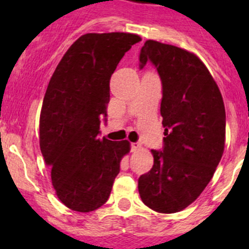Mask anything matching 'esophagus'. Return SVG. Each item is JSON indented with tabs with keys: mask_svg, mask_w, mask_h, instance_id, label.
<instances>
[{
	"mask_svg": "<svg viewBox=\"0 0 249 249\" xmlns=\"http://www.w3.org/2000/svg\"><path fill=\"white\" fill-rule=\"evenodd\" d=\"M141 148H142V144L139 142H135V143H131V150L132 152H136V150H140Z\"/></svg>",
	"mask_w": 249,
	"mask_h": 249,
	"instance_id": "esophagus-1",
	"label": "esophagus"
}]
</instances>
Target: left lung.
Listing matches in <instances>:
<instances>
[{
  "instance_id": "left-lung-1",
  "label": "left lung",
  "mask_w": 249,
  "mask_h": 249,
  "mask_svg": "<svg viewBox=\"0 0 249 249\" xmlns=\"http://www.w3.org/2000/svg\"><path fill=\"white\" fill-rule=\"evenodd\" d=\"M148 61L161 79L165 137L161 150L152 149L154 165L139 178V192L152 210L176 213L199 197L222 159L225 107L217 83L193 53L148 39L140 69Z\"/></svg>"
}]
</instances>
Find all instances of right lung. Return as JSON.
<instances>
[{
	"instance_id": "add662e5",
	"label": "right lung",
	"mask_w": 249,
	"mask_h": 249,
	"mask_svg": "<svg viewBox=\"0 0 249 249\" xmlns=\"http://www.w3.org/2000/svg\"><path fill=\"white\" fill-rule=\"evenodd\" d=\"M134 34H87L69 48L48 84L39 145L59 200L77 212H91L108 200L129 141L100 139L106 120L109 79Z\"/></svg>"
}]
</instances>
